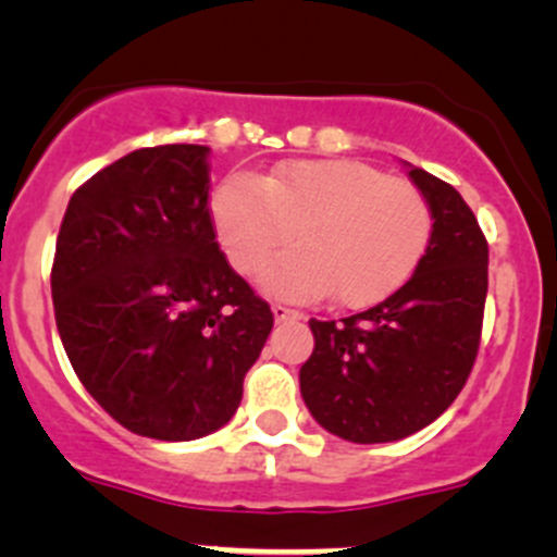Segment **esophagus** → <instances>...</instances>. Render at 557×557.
I'll list each match as a JSON object with an SVG mask.
<instances>
[{"label": "esophagus", "instance_id": "34e87169", "mask_svg": "<svg viewBox=\"0 0 557 557\" xmlns=\"http://www.w3.org/2000/svg\"><path fill=\"white\" fill-rule=\"evenodd\" d=\"M272 314L274 320H301V312L290 310V307L285 305H272Z\"/></svg>", "mask_w": 557, "mask_h": 557}]
</instances>
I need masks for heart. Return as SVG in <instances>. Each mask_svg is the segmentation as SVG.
Wrapping results in <instances>:
<instances>
[{
	"instance_id": "obj_1",
	"label": "heart",
	"mask_w": 557,
	"mask_h": 557,
	"mask_svg": "<svg viewBox=\"0 0 557 557\" xmlns=\"http://www.w3.org/2000/svg\"><path fill=\"white\" fill-rule=\"evenodd\" d=\"M218 239L252 272L294 234L299 247L258 274L267 294L369 307L401 288L431 243V207L412 183L347 159H296L267 177L234 174L212 194Z\"/></svg>"
}]
</instances>
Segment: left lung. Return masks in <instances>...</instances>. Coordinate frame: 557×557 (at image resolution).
Wrapping results in <instances>:
<instances>
[{"label": "left lung", "instance_id": "8db88e82", "mask_svg": "<svg viewBox=\"0 0 557 557\" xmlns=\"http://www.w3.org/2000/svg\"><path fill=\"white\" fill-rule=\"evenodd\" d=\"M409 177L431 207V243L412 277L367 312L310 320L301 398L329 434L396 442L434 423L469 380L487 296V243L463 196L425 170Z\"/></svg>", "mask_w": 557, "mask_h": 557}]
</instances>
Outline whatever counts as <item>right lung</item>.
Masks as SVG:
<instances>
[{"label":"right lung","instance_id":"right-lung-1","mask_svg":"<svg viewBox=\"0 0 557 557\" xmlns=\"http://www.w3.org/2000/svg\"><path fill=\"white\" fill-rule=\"evenodd\" d=\"M207 156L159 145L94 174L66 205L50 272L81 383L123 429L161 442L234 418L274 325L215 243Z\"/></svg>","mask_w":557,"mask_h":557}]
</instances>
